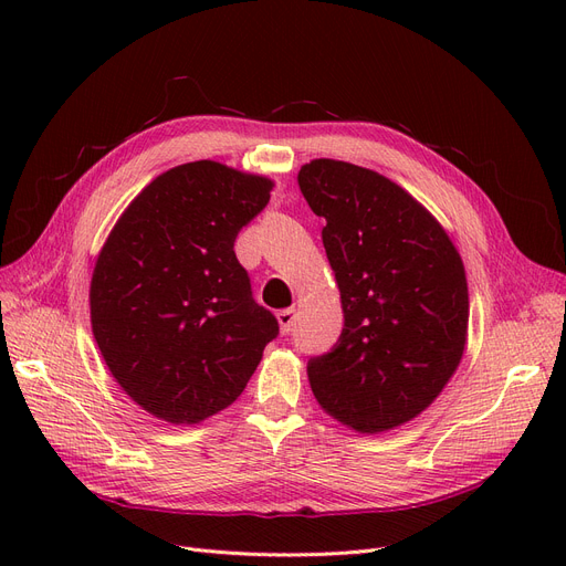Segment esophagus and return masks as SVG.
I'll list each match as a JSON object with an SVG mask.
<instances>
[{"instance_id": "1", "label": "esophagus", "mask_w": 566, "mask_h": 566, "mask_svg": "<svg viewBox=\"0 0 566 566\" xmlns=\"http://www.w3.org/2000/svg\"><path fill=\"white\" fill-rule=\"evenodd\" d=\"M277 323H280L282 335H289L291 328H293V323H295V310H282V312H277Z\"/></svg>"}]
</instances>
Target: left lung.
<instances>
[{"mask_svg": "<svg viewBox=\"0 0 566 566\" xmlns=\"http://www.w3.org/2000/svg\"><path fill=\"white\" fill-rule=\"evenodd\" d=\"M298 186L325 218L344 312L335 348L307 365L312 392L353 431L397 429L433 403L463 358L461 254L418 199L374 169L318 158L301 167Z\"/></svg>", "mask_w": 566, "mask_h": 566, "instance_id": "left-lung-1", "label": "left lung"}]
</instances>
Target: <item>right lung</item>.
Returning a JSON list of instances; mask_svg holds the SVG:
<instances>
[{"instance_id":"right-lung-1","label":"right lung","mask_w":566,"mask_h":566,"mask_svg":"<svg viewBox=\"0 0 566 566\" xmlns=\"http://www.w3.org/2000/svg\"><path fill=\"white\" fill-rule=\"evenodd\" d=\"M271 190L268 176L216 160L178 165L130 201L96 259L94 339L122 390L163 422L231 406L280 333L233 252Z\"/></svg>"}]
</instances>
